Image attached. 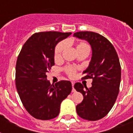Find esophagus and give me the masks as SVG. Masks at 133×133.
Masks as SVG:
<instances>
[{"label": "esophagus", "instance_id": "1", "mask_svg": "<svg viewBox=\"0 0 133 133\" xmlns=\"http://www.w3.org/2000/svg\"><path fill=\"white\" fill-rule=\"evenodd\" d=\"M72 92H74L75 91V89L74 88V82H72Z\"/></svg>", "mask_w": 133, "mask_h": 133}]
</instances>
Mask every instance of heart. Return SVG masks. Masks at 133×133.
<instances>
[{"mask_svg":"<svg viewBox=\"0 0 133 133\" xmlns=\"http://www.w3.org/2000/svg\"><path fill=\"white\" fill-rule=\"evenodd\" d=\"M67 47V42L65 41H63V42H61L60 43L57 44V46H56L55 50V59L56 60H58V59H61V56H62V54H63V51H64L65 48ZM76 49L77 50L78 53H79L83 51H89V45L85 42H80L78 44H77L76 46ZM65 72H66L67 74L70 77H72V76H74V74L76 72V68H74L73 66H67L65 69Z\"/></svg>","mask_w":133,"mask_h":133,"instance_id":"1","label":"heart"}]
</instances>
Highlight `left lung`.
Instances as JSON below:
<instances>
[{
    "label": "left lung",
    "mask_w": 133,
    "mask_h": 133,
    "mask_svg": "<svg viewBox=\"0 0 133 133\" xmlns=\"http://www.w3.org/2000/svg\"><path fill=\"white\" fill-rule=\"evenodd\" d=\"M74 37L87 41L92 50L91 61L82 78H91L92 85L89 89L81 83L74 85L84 98L76 106V112L83 119L98 120L107 115L117 99L121 81L119 58L111 43L98 33L80 31Z\"/></svg>",
    "instance_id": "obj_1"
}]
</instances>
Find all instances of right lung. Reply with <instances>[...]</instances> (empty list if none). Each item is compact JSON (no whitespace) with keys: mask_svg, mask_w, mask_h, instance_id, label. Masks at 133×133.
Instances as JSON below:
<instances>
[{"mask_svg":"<svg viewBox=\"0 0 133 133\" xmlns=\"http://www.w3.org/2000/svg\"><path fill=\"white\" fill-rule=\"evenodd\" d=\"M72 33L57 31L33 34L24 44L16 66V85L24 107L36 119L48 120L59 114L61 102L72 91V83L61 81L55 85L46 73L55 65V48Z\"/></svg>","mask_w":133,"mask_h":133,"instance_id":"right-lung-1","label":"right lung"}]
</instances>
